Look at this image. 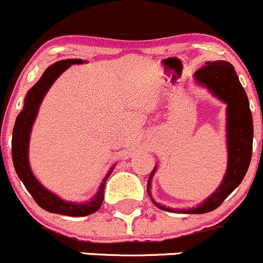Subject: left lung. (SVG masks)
I'll list each match as a JSON object with an SVG mask.
<instances>
[{"mask_svg": "<svg viewBox=\"0 0 263 263\" xmlns=\"http://www.w3.org/2000/svg\"><path fill=\"white\" fill-rule=\"evenodd\" d=\"M195 83L206 88L213 96L227 104V171L223 180L213 194L203 203L187 209L166 208L156 203L151 197V180L156 173L154 167L147 182V194L157 208L166 212L184 214H203L217 209L223 200L241 184L250 166L252 157L253 121L250 109V102L243 89L233 65L228 62H206L203 68L194 73Z\"/></svg>", "mask_w": 263, "mask_h": 263, "instance_id": "1", "label": "left lung"}]
</instances>
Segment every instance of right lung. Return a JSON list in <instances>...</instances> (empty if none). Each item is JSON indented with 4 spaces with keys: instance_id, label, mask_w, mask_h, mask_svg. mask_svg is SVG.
<instances>
[{
    "instance_id": "obj_1",
    "label": "right lung",
    "mask_w": 263,
    "mask_h": 263,
    "mask_svg": "<svg viewBox=\"0 0 263 263\" xmlns=\"http://www.w3.org/2000/svg\"><path fill=\"white\" fill-rule=\"evenodd\" d=\"M85 63L82 59H66L54 63L49 66L41 78L39 79L35 85H32L31 89L27 92L25 97L24 108L18 113L16 118L15 127L12 132V161L15 166L16 174L24 182L27 192L32 195L34 200L37 205L45 209L46 212L57 213V214L69 215V217H84L92 213H96L101 208L104 198V187L106 181L110 175V173L115 168V165L109 168L107 175L104 176L103 181L99 185V189L97 190L96 195L90 200L83 201V203H74L68 201L58 197L57 194L46 189L40 181L35 178L32 173L31 166L29 161V143L30 135H31L32 124H34L36 116L40 108V104L43 102L48 90L50 89L52 83L57 81L66 69L73 64H83Z\"/></svg>"
}]
</instances>
